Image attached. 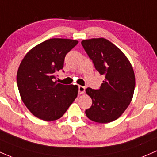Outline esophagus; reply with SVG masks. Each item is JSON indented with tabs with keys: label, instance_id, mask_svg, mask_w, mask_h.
<instances>
[{
	"label": "esophagus",
	"instance_id": "esophagus-1",
	"mask_svg": "<svg viewBox=\"0 0 157 157\" xmlns=\"http://www.w3.org/2000/svg\"><path fill=\"white\" fill-rule=\"evenodd\" d=\"M78 92L79 94H83L85 92V87L82 86H79Z\"/></svg>",
	"mask_w": 157,
	"mask_h": 157
}]
</instances>
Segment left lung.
<instances>
[{
  "mask_svg": "<svg viewBox=\"0 0 157 157\" xmlns=\"http://www.w3.org/2000/svg\"><path fill=\"white\" fill-rule=\"evenodd\" d=\"M81 44L95 69L105 75L99 90H86L92 101L86 114L96 123H110L123 114L132 99L135 86L132 66L125 54L108 40H84Z\"/></svg>",
  "mask_w": 157,
  "mask_h": 157,
  "instance_id": "8db88e82",
  "label": "left lung"
}]
</instances>
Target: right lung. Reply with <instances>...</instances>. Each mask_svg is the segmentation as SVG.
I'll return each mask as SVG.
<instances>
[{"label": "right lung", "mask_w": 157, "mask_h": 157, "mask_svg": "<svg viewBox=\"0 0 157 157\" xmlns=\"http://www.w3.org/2000/svg\"><path fill=\"white\" fill-rule=\"evenodd\" d=\"M78 41L52 38L32 48L25 56L16 80L23 103L36 117L52 121L62 117L77 98V85H63L56 74L64 67L66 54Z\"/></svg>", "instance_id": "obj_1"}]
</instances>
